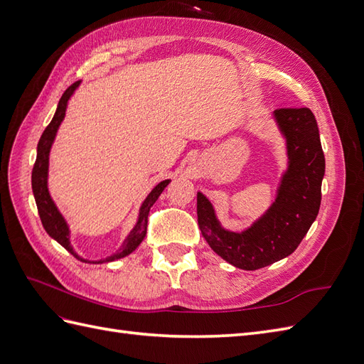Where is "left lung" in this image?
Segmentation results:
<instances>
[{
    "mask_svg": "<svg viewBox=\"0 0 364 364\" xmlns=\"http://www.w3.org/2000/svg\"><path fill=\"white\" fill-rule=\"evenodd\" d=\"M274 118L287 138L289 170L277 202L262 218L241 234L222 229L213 205L197 194V222L217 255L243 270H257L296 250L318 214L325 156L314 114L308 107H279Z\"/></svg>",
    "mask_w": 364,
    "mask_h": 364,
    "instance_id": "left-lung-1",
    "label": "left lung"
}]
</instances>
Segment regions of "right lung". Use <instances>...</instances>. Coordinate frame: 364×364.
<instances>
[{"label": "right lung", "instance_id": "add662e5", "mask_svg": "<svg viewBox=\"0 0 364 364\" xmlns=\"http://www.w3.org/2000/svg\"><path fill=\"white\" fill-rule=\"evenodd\" d=\"M79 85V82L73 83L67 91L63 92V95L60 97L56 114H54L53 119L50 121V124L43 130V134L38 142V156L35 161V165H33V171H31V188H33V194H35V200H36V206H38V213L41 217V222L43 229L47 230L48 235L53 237L54 240L58 241L59 245H62L65 249H67L73 257H75L77 259H80L83 262H91V261H85L83 258H80L79 255H75L73 247L70 246V230L65 220L62 218V215L59 214L56 205L53 203L51 197L48 194V188H47V174H48V153L53 144V139L56 136V132L59 124L62 123V119L65 117V111H67V103L68 98L71 97V94L74 92V90ZM170 183V181H164L161 183H158L153 191L149 194V197L146 199V202L142 203L141 206V213H139V220L135 226V229L132 230V234L129 235V238L126 240V243L123 245V247L119 249L118 253H115L114 257L98 261V262H106V261H114L118 258H123L129 253L134 252L142 240L146 237L147 232V220H149V213L150 208L153 206L158 200V197L161 196V193L164 191L165 186Z\"/></svg>", "mask_w": 364, "mask_h": 364}]
</instances>
